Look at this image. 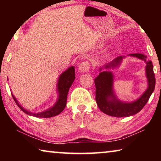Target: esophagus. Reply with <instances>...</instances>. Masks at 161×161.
<instances>
[{
    "instance_id": "1",
    "label": "esophagus",
    "mask_w": 161,
    "mask_h": 161,
    "mask_svg": "<svg viewBox=\"0 0 161 161\" xmlns=\"http://www.w3.org/2000/svg\"><path fill=\"white\" fill-rule=\"evenodd\" d=\"M90 66L91 64L88 61H83L82 62H81L80 66H79V69L81 72H88L90 69Z\"/></svg>"
}]
</instances>
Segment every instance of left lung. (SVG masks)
Returning <instances> with one entry per match:
<instances>
[{
    "label": "left lung",
    "mask_w": 161,
    "mask_h": 161,
    "mask_svg": "<svg viewBox=\"0 0 161 161\" xmlns=\"http://www.w3.org/2000/svg\"><path fill=\"white\" fill-rule=\"evenodd\" d=\"M146 62V76L148 78V87L139 99L132 103H123L117 100L114 96L113 86V75L110 72H100L94 79L96 86V102L99 109L107 115L115 117H128L137 114L142 109L148 102L150 97L154 91L156 85V77L153 72V66L151 61H146V56L143 54H130ZM123 57L120 56L109 64H106V68L115 67L121 62ZM112 99H111L110 98Z\"/></svg>",
    "instance_id": "8db88e82"
}]
</instances>
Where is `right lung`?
Masks as SVG:
<instances>
[{"label": "right lung", "instance_id": "obj_1", "mask_svg": "<svg viewBox=\"0 0 161 161\" xmlns=\"http://www.w3.org/2000/svg\"><path fill=\"white\" fill-rule=\"evenodd\" d=\"M75 80V69L74 67H71L68 68V69L65 71L64 72L59 76L58 84V89L59 92V98L55 105L53 107H52L50 109H48L45 111H43L41 113L33 114L30 112L23 108L19 104L14 96L12 94V97L14 99L16 104L20 109L23 111L24 113L28 115H31L35 117H40V118H50L54 116L58 115L60 114L64 108L66 107L67 104V97L68 92L72 85L73 81Z\"/></svg>", "mask_w": 161, "mask_h": 161}]
</instances>
